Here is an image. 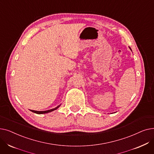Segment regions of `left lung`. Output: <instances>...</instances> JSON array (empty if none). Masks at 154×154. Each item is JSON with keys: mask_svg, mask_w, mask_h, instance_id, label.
<instances>
[{"mask_svg": "<svg viewBox=\"0 0 154 154\" xmlns=\"http://www.w3.org/2000/svg\"><path fill=\"white\" fill-rule=\"evenodd\" d=\"M129 48H130V49H131V51H132V49H131V47H129Z\"/></svg>", "mask_w": 154, "mask_h": 154, "instance_id": "1", "label": "left lung"}]
</instances>
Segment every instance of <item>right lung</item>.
<instances>
[{"instance_id":"right-lung-1","label":"right lung","mask_w":154,"mask_h":154,"mask_svg":"<svg viewBox=\"0 0 154 154\" xmlns=\"http://www.w3.org/2000/svg\"><path fill=\"white\" fill-rule=\"evenodd\" d=\"M60 106V105H59V106H58L57 107L54 108V109H51V110H45V111H37V110H30V111H32V112H34V113H35V114H47V113L51 112H52V111H54L56 109H57Z\"/></svg>"}]
</instances>
